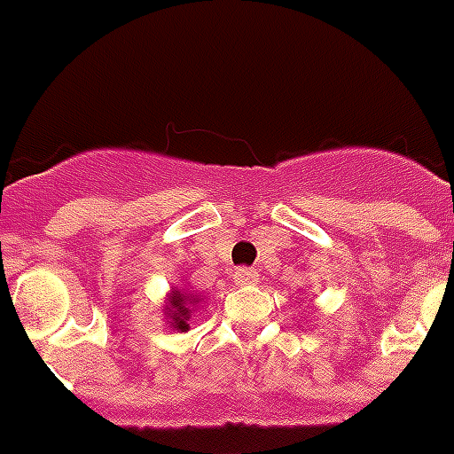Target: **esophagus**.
Wrapping results in <instances>:
<instances>
[{"mask_svg": "<svg viewBox=\"0 0 454 454\" xmlns=\"http://www.w3.org/2000/svg\"><path fill=\"white\" fill-rule=\"evenodd\" d=\"M233 280H235V285H254V283H259V273H256V269H247V266H242V269H238L233 273Z\"/></svg>", "mask_w": 454, "mask_h": 454, "instance_id": "esophagus-1", "label": "esophagus"}]
</instances>
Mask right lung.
<instances>
[{"label": "right lung", "instance_id": "right-lung-1", "mask_svg": "<svg viewBox=\"0 0 454 454\" xmlns=\"http://www.w3.org/2000/svg\"><path fill=\"white\" fill-rule=\"evenodd\" d=\"M188 299H184L181 292H174V297H171V306H169V313L167 316L171 317V327H176V330H188V317H191V309L185 306Z\"/></svg>", "mask_w": 454, "mask_h": 454}]
</instances>
